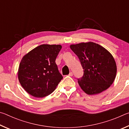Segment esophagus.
I'll return each instance as SVG.
<instances>
[{
  "instance_id": "1",
  "label": "esophagus",
  "mask_w": 129,
  "mask_h": 129,
  "mask_svg": "<svg viewBox=\"0 0 129 129\" xmlns=\"http://www.w3.org/2000/svg\"><path fill=\"white\" fill-rule=\"evenodd\" d=\"M73 74L72 72H70L69 74L68 75L69 76H73Z\"/></svg>"
}]
</instances>
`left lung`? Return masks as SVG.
<instances>
[{"label":"left lung","instance_id":"8db88e82","mask_svg":"<svg viewBox=\"0 0 129 129\" xmlns=\"http://www.w3.org/2000/svg\"><path fill=\"white\" fill-rule=\"evenodd\" d=\"M70 48L78 56L84 75L78 79L82 90L89 95L97 94L111 86L117 74L116 62L108 50L93 42L72 44Z\"/></svg>","mask_w":129,"mask_h":129}]
</instances>
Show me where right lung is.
Segmentation results:
<instances>
[{
    "label": "right lung",
    "instance_id": "obj_1",
    "mask_svg": "<svg viewBox=\"0 0 129 129\" xmlns=\"http://www.w3.org/2000/svg\"><path fill=\"white\" fill-rule=\"evenodd\" d=\"M61 45L42 44L23 57L18 79L24 89L32 96L43 98L55 90L63 77L55 62Z\"/></svg>",
    "mask_w": 129,
    "mask_h": 129
}]
</instances>
